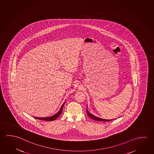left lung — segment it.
<instances>
[{"label": "left lung", "mask_w": 154, "mask_h": 154, "mask_svg": "<svg viewBox=\"0 0 154 154\" xmlns=\"http://www.w3.org/2000/svg\"><path fill=\"white\" fill-rule=\"evenodd\" d=\"M86 113H87V114H88V117H90V118L93 119L94 120L101 121H109L112 120H106V119H103L99 118H98V117H96V116H94L92 115V114L89 113L88 111V109H86Z\"/></svg>", "instance_id": "obj_1"}]
</instances>
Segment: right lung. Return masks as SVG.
Returning <instances> with one entry per match:
<instances>
[{
	"label": "right lung",
	"instance_id": "add662e5",
	"mask_svg": "<svg viewBox=\"0 0 154 154\" xmlns=\"http://www.w3.org/2000/svg\"><path fill=\"white\" fill-rule=\"evenodd\" d=\"M65 103V102L64 103L62 106H61V109H60V111H58L57 113L55 114L54 116H50V117H47V118H37V117H34L35 118L37 119H39V120H45V121H53L55 120L56 119L58 118V116L61 115L62 112V109H63V106Z\"/></svg>",
	"mask_w": 154,
	"mask_h": 154
}]
</instances>
